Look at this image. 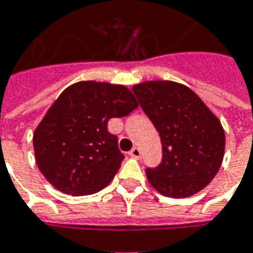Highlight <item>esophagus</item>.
<instances>
[{"label": "esophagus", "mask_w": 253, "mask_h": 253, "mask_svg": "<svg viewBox=\"0 0 253 253\" xmlns=\"http://www.w3.org/2000/svg\"><path fill=\"white\" fill-rule=\"evenodd\" d=\"M128 154H130V157L135 158V159H139V158L142 157V152H140L139 147H134Z\"/></svg>", "instance_id": "34e87169"}]
</instances>
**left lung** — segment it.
Returning <instances> with one entry per match:
<instances>
[{"mask_svg":"<svg viewBox=\"0 0 253 253\" xmlns=\"http://www.w3.org/2000/svg\"><path fill=\"white\" fill-rule=\"evenodd\" d=\"M135 96L162 142L161 165L146 169L158 192L187 198L215 178L224 157L225 136L219 119L195 92L171 81L135 84Z\"/></svg>","mask_w":253,"mask_h":253,"instance_id":"left-lung-1","label":"left lung"}]
</instances>
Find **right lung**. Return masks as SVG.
I'll return each mask as SVG.
<instances>
[{"mask_svg": "<svg viewBox=\"0 0 253 253\" xmlns=\"http://www.w3.org/2000/svg\"><path fill=\"white\" fill-rule=\"evenodd\" d=\"M136 107L134 94L121 84L87 81L67 87L33 136L42 175L69 195L105 188L125 158L118 136L109 132V119L126 117Z\"/></svg>", "mask_w": 253, "mask_h": 253, "instance_id": "right-lung-1", "label": "right lung"}]
</instances>
